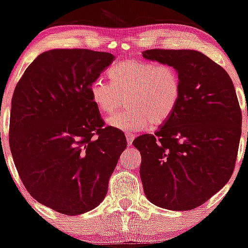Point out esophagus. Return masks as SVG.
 I'll return each instance as SVG.
<instances>
[{
  "mask_svg": "<svg viewBox=\"0 0 248 248\" xmlns=\"http://www.w3.org/2000/svg\"><path fill=\"white\" fill-rule=\"evenodd\" d=\"M126 138H127L128 146H130V144L133 143L134 139H135V135H134V134H132V133H126Z\"/></svg>",
  "mask_w": 248,
  "mask_h": 248,
  "instance_id": "obj_1",
  "label": "esophagus"
}]
</instances>
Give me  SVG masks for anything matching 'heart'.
<instances>
[{
	"mask_svg": "<svg viewBox=\"0 0 248 248\" xmlns=\"http://www.w3.org/2000/svg\"><path fill=\"white\" fill-rule=\"evenodd\" d=\"M110 81L96 78L90 85L92 101L102 114L110 115L126 96L129 107L110 116L109 126L141 130L164 124L177 107L182 94L179 71L170 64L149 61L119 62L108 73Z\"/></svg>",
	"mask_w": 248,
	"mask_h": 248,
	"instance_id": "1",
	"label": "heart"
}]
</instances>
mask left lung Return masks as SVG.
Listing matches in <instances>:
<instances>
[{"label": "left lung", "instance_id": "1", "mask_svg": "<svg viewBox=\"0 0 248 248\" xmlns=\"http://www.w3.org/2000/svg\"><path fill=\"white\" fill-rule=\"evenodd\" d=\"M146 59L179 71L182 94L155 134L133 142L141 154L147 198L175 211L196 209L231 178L241 136V109L229 73L195 50L152 49Z\"/></svg>", "mask_w": 248, "mask_h": 248}]
</instances>
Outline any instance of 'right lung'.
Returning <instances> with one entry per match:
<instances>
[{"mask_svg": "<svg viewBox=\"0 0 248 248\" xmlns=\"http://www.w3.org/2000/svg\"><path fill=\"white\" fill-rule=\"evenodd\" d=\"M114 56L87 49L43 52L25 70L11 100L9 144L25 189L62 215L104 201L127 141L105 127L90 85Z\"/></svg>", "mask_w": 248, "mask_h": 248, "instance_id": "right-lung-1", "label": "right lung"}]
</instances>
